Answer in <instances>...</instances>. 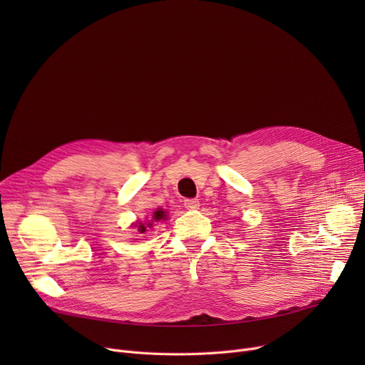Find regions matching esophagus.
Here are the masks:
<instances>
[{
	"instance_id": "obj_1",
	"label": "esophagus",
	"mask_w": 365,
	"mask_h": 365,
	"mask_svg": "<svg viewBox=\"0 0 365 365\" xmlns=\"http://www.w3.org/2000/svg\"><path fill=\"white\" fill-rule=\"evenodd\" d=\"M183 205L187 210H197L200 207V201L197 198H187L183 201Z\"/></svg>"
}]
</instances>
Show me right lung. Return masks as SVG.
<instances>
[{
	"label": "right lung",
	"instance_id": "right-lung-1",
	"mask_svg": "<svg viewBox=\"0 0 365 365\" xmlns=\"http://www.w3.org/2000/svg\"><path fill=\"white\" fill-rule=\"evenodd\" d=\"M164 216H165V215H164L163 210H157V212L153 213L152 219H153V220H161V219H164ZM148 225H149V226H152V223H148ZM145 229H146V227H145V225H143V223H139V232H140V234H143V232H145Z\"/></svg>",
	"mask_w": 365,
	"mask_h": 365
}]
</instances>
